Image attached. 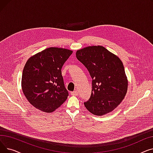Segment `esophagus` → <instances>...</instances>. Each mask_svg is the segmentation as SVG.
Masks as SVG:
<instances>
[{"label":"esophagus","instance_id":"esophagus-1","mask_svg":"<svg viewBox=\"0 0 153 153\" xmlns=\"http://www.w3.org/2000/svg\"><path fill=\"white\" fill-rule=\"evenodd\" d=\"M71 95H72L77 96V95H78L79 93H78V92H77V91H73V92H71Z\"/></svg>","mask_w":153,"mask_h":153}]
</instances>
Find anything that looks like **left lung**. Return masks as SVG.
Segmentation results:
<instances>
[{
    "instance_id": "1",
    "label": "left lung",
    "mask_w": 153,
    "mask_h": 153,
    "mask_svg": "<svg viewBox=\"0 0 153 153\" xmlns=\"http://www.w3.org/2000/svg\"><path fill=\"white\" fill-rule=\"evenodd\" d=\"M77 59L89 71L92 79L90 99L85 108L95 115L113 111L123 100L128 80L120 58L102 46H92L76 52Z\"/></svg>"
}]
</instances>
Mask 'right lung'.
Masks as SVG:
<instances>
[{"label":"right lung","instance_id":"right-lung-1","mask_svg":"<svg viewBox=\"0 0 153 153\" xmlns=\"http://www.w3.org/2000/svg\"><path fill=\"white\" fill-rule=\"evenodd\" d=\"M72 51L46 48L30 57L23 70L22 89L28 101L37 109L50 113L67 99L61 68Z\"/></svg>","mask_w":153,"mask_h":153}]
</instances>
